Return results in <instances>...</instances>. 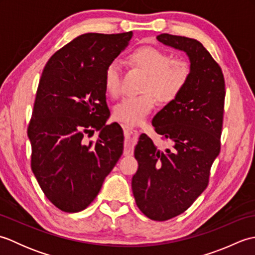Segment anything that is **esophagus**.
Returning <instances> with one entry per match:
<instances>
[{
    "label": "esophagus",
    "instance_id": "esophagus-1",
    "mask_svg": "<svg viewBox=\"0 0 255 255\" xmlns=\"http://www.w3.org/2000/svg\"><path fill=\"white\" fill-rule=\"evenodd\" d=\"M122 127L124 129L125 137H126V140H127V152H130L131 145L133 144L134 140H136V137L139 134V131L137 129L127 126V125H122Z\"/></svg>",
    "mask_w": 255,
    "mask_h": 255
}]
</instances>
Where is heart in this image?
I'll list each match as a JSON object with an SVG mask.
<instances>
[{"instance_id":"1","label":"heart","mask_w":255,"mask_h":255,"mask_svg":"<svg viewBox=\"0 0 255 255\" xmlns=\"http://www.w3.org/2000/svg\"><path fill=\"white\" fill-rule=\"evenodd\" d=\"M130 61L149 74L143 86V91L149 93L125 97L114 108V117L118 122L136 126L141 124L154 108L155 95L159 101L166 103L181 93L191 75V68L184 59L172 58L167 52L153 47L134 50L130 55ZM104 84L112 96L121 94L122 69L118 61H113L107 66Z\"/></svg>"}]
</instances>
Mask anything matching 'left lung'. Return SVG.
I'll return each mask as SVG.
<instances>
[{"label":"left lung","instance_id":"1","mask_svg":"<svg viewBox=\"0 0 255 255\" xmlns=\"http://www.w3.org/2000/svg\"><path fill=\"white\" fill-rule=\"evenodd\" d=\"M156 39L185 52L191 63L185 88L152 119L171 148L159 150L144 133L134 148V200L148 218L164 221L184 213L208 185L220 152L226 91L223 71L198 40L170 34Z\"/></svg>","mask_w":255,"mask_h":255}]
</instances>
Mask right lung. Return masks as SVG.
<instances>
[{
  "label": "right lung",
  "mask_w": 255,
  "mask_h": 255,
  "mask_svg": "<svg viewBox=\"0 0 255 255\" xmlns=\"http://www.w3.org/2000/svg\"><path fill=\"white\" fill-rule=\"evenodd\" d=\"M132 31L88 32L58 50L42 71L28 126L31 170L50 202L78 213L93 202L124 150L123 129L105 125L104 73ZM100 130L96 142L86 134Z\"/></svg>",
  "instance_id": "add662e5"
}]
</instances>
